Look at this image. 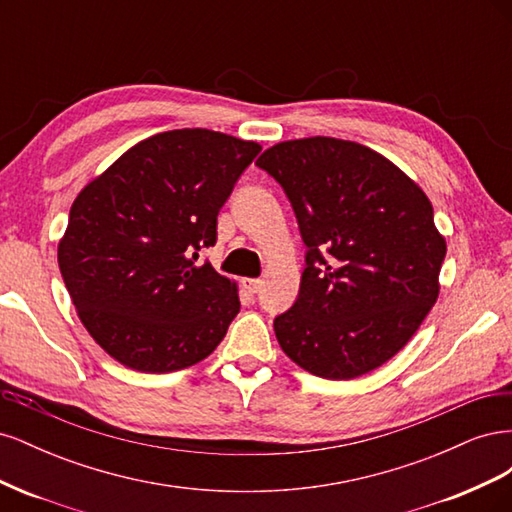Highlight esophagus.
<instances>
[{
  "mask_svg": "<svg viewBox=\"0 0 512 512\" xmlns=\"http://www.w3.org/2000/svg\"><path fill=\"white\" fill-rule=\"evenodd\" d=\"M243 288L250 294H256L262 288V280H250V277H247V280H243Z\"/></svg>",
  "mask_w": 512,
  "mask_h": 512,
  "instance_id": "1",
  "label": "esophagus"
}]
</instances>
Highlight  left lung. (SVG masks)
<instances>
[{
	"instance_id": "left-lung-1",
	"label": "left lung",
	"mask_w": 512,
	"mask_h": 512,
	"mask_svg": "<svg viewBox=\"0 0 512 512\" xmlns=\"http://www.w3.org/2000/svg\"><path fill=\"white\" fill-rule=\"evenodd\" d=\"M282 185L307 245L299 297L273 322L290 361L352 380L404 348L440 294L446 241L427 194L382 153L331 136L256 160Z\"/></svg>"
}]
</instances>
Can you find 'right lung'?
<instances>
[{"instance_id":"obj_1","label":"right lung","mask_w":512,"mask_h":512,"mask_svg":"<svg viewBox=\"0 0 512 512\" xmlns=\"http://www.w3.org/2000/svg\"><path fill=\"white\" fill-rule=\"evenodd\" d=\"M260 149L205 128L160 132L74 198L59 271L83 327L121 365L168 374L224 339L241 307L237 282L196 260Z\"/></svg>"}]
</instances>
